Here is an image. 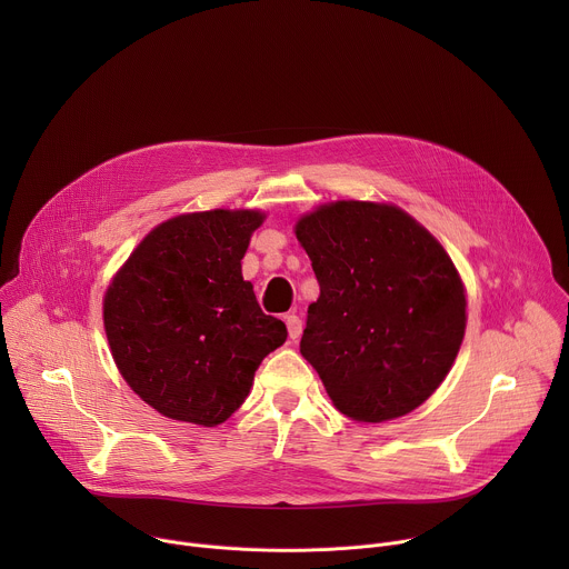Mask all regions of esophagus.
<instances>
[{
  "label": "esophagus",
  "mask_w": 569,
  "mask_h": 569,
  "mask_svg": "<svg viewBox=\"0 0 569 569\" xmlns=\"http://www.w3.org/2000/svg\"><path fill=\"white\" fill-rule=\"evenodd\" d=\"M286 327H288V336H290V340H297V338L301 336L303 323H301V319H299L297 315H288V317H286Z\"/></svg>",
  "instance_id": "esophagus-1"
}]
</instances>
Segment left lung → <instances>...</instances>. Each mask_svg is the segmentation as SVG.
<instances>
[{"label":"left lung","instance_id":"obj_1","mask_svg":"<svg viewBox=\"0 0 569 569\" xmlns=\"http://www.w3.org/2000/svg\"><path fill=\"white\" fill-rule=\"evenodd\" d=\"M319 283L301 356L336 408L380 423L417 410L448 376L466 329L461 279L412 216L342 200L295 229Z\"/></svg>","mask_w":569,"mask_h":569}]
</instances>
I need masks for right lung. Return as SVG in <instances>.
I'll use <instances>...</instances> for the list:
<instances>
[{
  "instance_id": "1",
  "label": "right lung",
  "mask_w": 569,
  "mask_h": 569,
  "mask_svg": "<svg viewBox=\"0 0 569 569\" xmlns=\"http://www.w3.org/2000/svg\"><path fill=\"white\" fill-rule=\"evenodd\" d=\"M259 211L213 209L154 227L103 301L114 362L150 408L213 428L248 398L261 360L288 338L266 315L240 259Z\"/></svg>"
}]
</instances>
